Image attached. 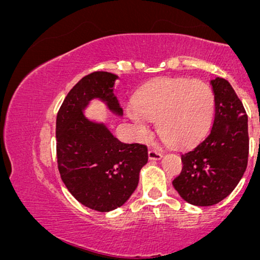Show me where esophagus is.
<instances>
[{"label": "esophagus", "mask_w": 260, "mask_h": 260, "mask_svg": "<svg viewBox=\"0 0 260 260\" xmlns=\"http://www.w3.org/2000/svg\"><path fill=\"white\" fill-rule=\"evenodd\" d=\"M148 158L149 160H160L162 158V154L158 151L151 149V151H148Z\"/></svg>", "instance_id": "obj_1"}]
</instances>
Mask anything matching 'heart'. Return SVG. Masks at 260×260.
<instances>
[{"mask_svg": "<svg viewBox=\"0 0 260 260\" xmlns=\"http://www.w3.org/2000/svg\"><path fill=\"white\" fill-rule=\"evenodd\" d=\"M134 106L128 115L140 137L148 133L147 119L156 122L167 144L188 147L206 137L213 125L215 95L200 80L161 79L146 86Z\"/></svg>", "mask_w": 260, "mask_h": 260, "instance_id": "heart-1", "label": "heart"}]
</instances>
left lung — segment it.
<instances>
[{"label":"left lung","mask_w":260,"mask_h":260,"mask_svg":"<svg viewBox=\"0 0 260 260\" xmlns=\"http://www.w3.org/2000/svg\"><path fill=\"white\" fill-rule=\"evenodd\" d=\"M215 114L211 132L181 154L182 170L173 180L185 202L212 206L225 199L243 178L248 158L247 115L228 80H211Z\"/></svg>","instance_id":"1"}]
</instances>
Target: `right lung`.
<instances>
[{
  "mask_svg": "<svg viewBox=\"0 0 260 260\" xmlns=\"http://www.w3.org/2000/svg\"><path fill=\"white\" fill-rule=\"evenodd\" d=\"M119 76L94 72L67 94L56 116V155L62 181L86 207L109 212L122 206L139 184L141 168L148 161L147 147L123 144L104 122L83 114L98 99L113 114L123 112L114 94Z\"/></svg>",
  "mask_w": 260,
  "mask_h": 260,
  "instance_id": "add662e5",
  "label": "right lung"
}]
</instances>
